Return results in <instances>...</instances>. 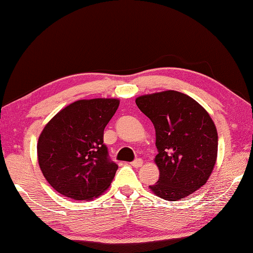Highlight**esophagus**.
Returning a JSON list of instances; mask_svg holds the SVG:
<instances>
[{"label":"esophagus","mask_w":253,"mask_h":253,"mask_svg":"<svg viewBox=\"0 0 253 253\" xmlns=\"http://www.w3.org/2000/svg\"><path fill=\"white\" fill-rule=\"evenodd\" d=\"M142 165H143V161H142L141 158H137V159H135L134 162H131V166L133 167H140Z\"/></svg>","instance_id":"1"}]
</instances>
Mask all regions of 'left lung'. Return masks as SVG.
I'll return each instance as SVG.
<instances>
[{"instance_id":"8db88e82","label":"left lung","mask_w":253,"mask_h":253,"mask_svg":"<svg viewBox=\"0 0 253 253\" xmlns=\"http://www.w3.org/2000/svg\"><path fill=\"white\" fill-rule=\"evenodd\" d=\"M135 102L156 129L159 179L149 188L166 201L189 196L204 186L215 165L218 133L212 118L194 98L175 90Z\"/></svg>"}]
</instances>
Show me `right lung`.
I'll use <instances>...</instances> for the list:
<instances>
[{
    "mask_svg": "<svg viewBox=\"0 0 253 253\" xmlns=\"http://www.w3.org/2000/svg\"><path fill=\"white\" fill-rule=\"evenodd\" d=\"M118 106L117 98L80 99L44 126L38 141V161L57 193L88 201L108 189L118 165L109 158L103 135Z\"/></svg>",
    "mask_w": 253,
    "mask_h": 253,
    "instance_id": "add662e5",
    "label": "right lung"
}]
</instances>
